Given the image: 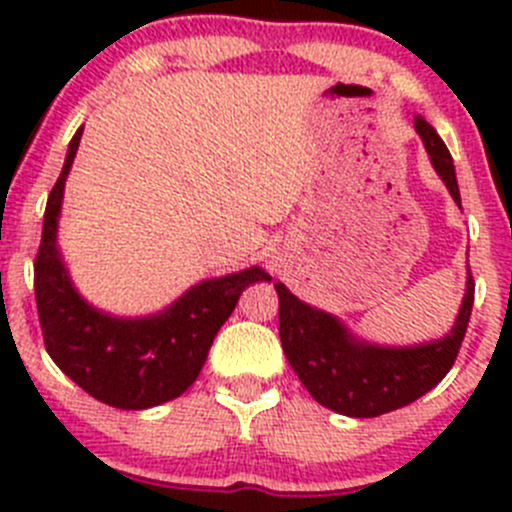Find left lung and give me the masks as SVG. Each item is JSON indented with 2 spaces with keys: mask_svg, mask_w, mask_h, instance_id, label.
Returning a JSON list of instances; mask_svg holds the SVG:
<instances>
[{
  "mask_svg": "<svg viewBox=\"0 0 512 512\" xmlns=\"http://www.w3.org/2000/svg\"><path fill=\"white\" fill-rule=\"evenodd\" d=\"M414 128L433 170L461 208L456 168L446 143L423 116L414 118ZM466 275V294L451 332L409 347H389L356 337L342 319L302 302L282 282H275L280 294V339L289 366L314 401L342 416L374 418L414 404L451 371L466 337L476 289L471 270Z\"/></svg>",
  "mask_w": 512,
  "mask_h": 512,
  "instance_id": "1",
  "label": "left lung"
}]
</instances>
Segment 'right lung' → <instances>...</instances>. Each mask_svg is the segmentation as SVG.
<instances>
[{
	"label": "right lung",
	"instance_id": "obj_1",
	"mask_svg": "<svg viewBox=\"0 0 512 512\" xmlns=\"http://www.w3.org/2000/svg\"><path fill=\"white\" fill-rule=\"evenodd\" d=\"M81 133L84 126L71 138L64 168L46 200L34 265L46 352L74 384L101 404L123 411L153 409L193 386L242 289L272 277L262 267L210 277L146 317H116L94 307L76 289L59 247L61 203Z\"/></svg>",
	"mask_w": 512,
	"mask_h": 512
}]
</instances>
